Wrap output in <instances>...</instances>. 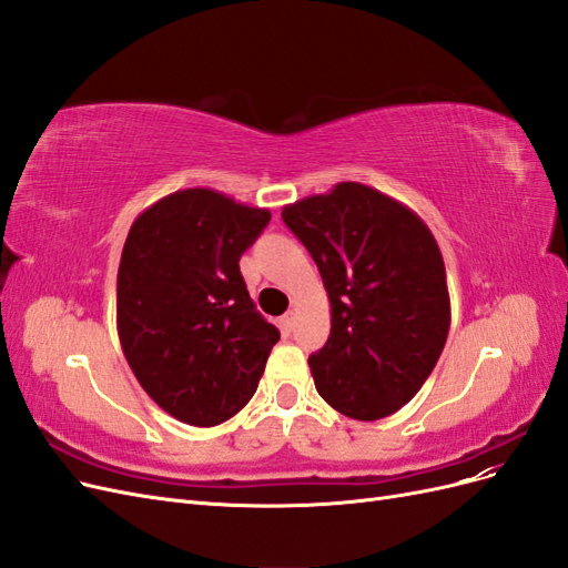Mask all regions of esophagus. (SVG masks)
I'll return each instance as SVG.
<instances>
[{
  "mask_svg": "<svg viewBox=\"0 0 568 568\" xmlns=\"http://www.w3.org/2000/svg\"><path fill=\"white\" fill-rule=\"evenodd\" d=\"M296 326V315L294 313H286L282 320H280V329L284 332V334H291V329H294Z\"/></svg>",
  "mask_w": 568,
  "mask_h": 568,
  "instance_id": "esophagus-1",
  "label": "esophagus"
}]
</instances>
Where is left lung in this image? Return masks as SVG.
Segmentation results:
<instances>
[{"label": "left lung", "mask_w": 568, "mask_h": 568, "mask_svg": "<svg viewBox=\"0 0 568 568\" xmlns=\"http://www.w3.org/2000/svg\"><path fill=\"white\" fill-rule=\"evenodd\" d=\"M282 220L313 255L332 305V334L307 357L317 393L351 419L393 415L434 372L450 329L432 230L359 182L288 203Z\"/></svg>", "instance_id": "left-lung-1"}]
</instances>
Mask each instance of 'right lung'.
<instances>
[{
    "mask_svg": "<svg viewBox=\"0 0 568 568\" xmlns=\"http://www.w3.org/2000/svg\"><path fill=\"white\" fill-rule=\"evenodd\" d=\"M267 222V209L196 186L159 199L128 232L115 288L120 346L151 400L184 424L234 417L280 341L239 272Z\"/></svg>",
    "mask_w": 568,
    "mask_h": 568,
    "instance_id": "add662e5",
    "label": "right lung"
}]
</instances>
